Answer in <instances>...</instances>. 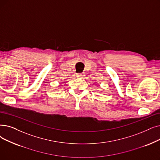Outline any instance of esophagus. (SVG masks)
<instances>
[{
  "instance_id": "1",
  "label": "esophagus",
  "mask_w": 160,
  "mask_h": 160,
  "mask_svg": "<svg viewBox=\"0 0 160 160\" xmlns=\"http://www.w3.org/2000/svg\"><path fill=\"white\" fill-rule=\"evenodd\" d=\"M84 72L83 73H78L77 74H76V76H77V77H82V76H84Z\"/></svg>"
}]
</instances>
